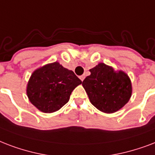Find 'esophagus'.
I'll list each match as a JSON object with an SVG mask.
<instances>
[{"label": "esophagus", "instance_id": "1", "mask_svg": "<svg viewBox=\"0 0 155 155\" xmlns=\"http://www.w3.org/2000/svg\"><path fill=\"white\" fill-rule=\"evenodd\" d=\"M80 79H81V81H83L84 79H85V75H81V76H80Z\"/></svg>", "mask_w": 155, "mask_h": 155}]
</instances>
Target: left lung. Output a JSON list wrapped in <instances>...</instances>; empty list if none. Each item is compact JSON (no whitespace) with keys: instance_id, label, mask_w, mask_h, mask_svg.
Returning a JSON list of instances; mask_svg holds the SVG:
<instances>
[{"instance_id":"left-lung-1","label":"left lung","mask_w":155,"mask_h":155,"mask_svg":"<svg viewBox=\"0 0 155 155\" xmlns=\"http://www.w3.org/2000/svg\"><path fill=\"white\" fill-rule=\"evenodd\" d=\"M82 81V86L90 101L104 113H114L129 101L133 88L131 80L122 70L116 71L111 66L99 63L90 69Z\"/></svg>"}]
</instances>
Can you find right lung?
I'll return each mask as SVG.
<instances>
[{
  "label": "right lung",
  "mask_w": 155,
  "mask_h": 155,
  "mask_svg": "<svg viewBox=\"0 0 155 155\" xmlns=\"http://www.w3.org/2000/svg\"><path fill=\"white\" fill-rule=\"evenodd\" d=\"M81 81L59 62L47 64L32 73L26 86L29 100L39 111L52 113L69 100L72 91Z\"/></svg>",
  "instance_id": "1"
}]
</instances>
